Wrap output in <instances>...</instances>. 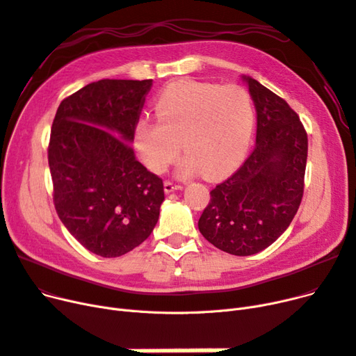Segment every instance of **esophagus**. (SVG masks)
Masks as SVG:
<instances>
[{
    "mask_svg": "<svg viewBox=\"0 0 356 356\" xmlns=\"http://www.w3.org/2000/svg\"><path fill=\"white\" fill-rule=\"evenodd\" d=\"M181 188H183L181 184H176V183L170 181V180H165V181H164V191H165V193H172V192H175V191H180Z\"/></svg>",
    "mask_w": 356,
    "mask_h": 356,
    "instance_id": "obj_1",
    "label": "esophagus"
}]
</instances>
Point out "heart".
<instances>
[{
	"label": "heart",
	"instance_id": "heart-1",
	"mask_svg": "<svg viewBox=\"0 0 356 356\" xmlns=\"http://www.w3.org/2000/svg\"><path fill=\"white\" fill-rule=\"evenodd\" d=\"M154 111L159 120H140L134 131V145L154 173L165 172L181 144L186 154L179 168L181 177L199 172L220 177L250 145L254 109L240 86L176 81L161 91Z\"/></svg>",
	"mask_w": 356,
	"mask_h": 356
}]
</instances>
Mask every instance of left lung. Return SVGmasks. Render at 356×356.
Returning <instances> with one entry per match:
<instances>
[{
    "instance_id": "left-lung-1",
    "label": "left lung",
    "mask_w": 356,
    "mask_h": 356,
    "mask_svg": "<svg viewBox=\"0 0 356 356\" xmlns=\"http://www.w3.org/2000/svg\"><path fill=\"white\" fill-rule=\"evenodd\" d=\"M256 145L243 165L211 191L197 227L220 250L250 256L277 240L296 216L304 192L307 132L289 104L252 76Z\"/></svg>"
}]
</instances>
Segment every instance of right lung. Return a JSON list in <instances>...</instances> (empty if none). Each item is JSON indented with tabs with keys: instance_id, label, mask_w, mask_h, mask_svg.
Listing matches in <instances>:
<instances>
[{
	"instance_id": "right-lung-1",
	"label": "right lung",
	"mask_w": 356,
	"mask_h": 356,
	"mask_svg": "<svg viewBox=\"0 0 356 356\" xmlns=\"http://www.w3.org/2000/svg\"><path fill=\"white\" fill-rule=\"evenodd\" d=\"M152 80H100L60 102L48 160L59 220L91 253L127 254L149 237L163 180L129 144Z\"/></svg>"
}]
</instances>
